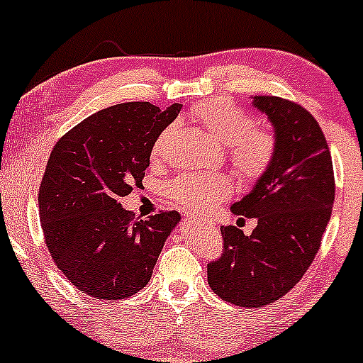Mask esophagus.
Wrapping results in <instances>:
<instances>
[{
  "label": "esophagus",
  "mask_w": 363,
  "mask_h": 363,
  "mask_svg": "<svg viewBox=\"0 0 363 363\" xmlns=\"http://www.w3.org/2000/svg\"><path fill=\"white\" fill-rule=\"evenodd\" d=\"M191 220H193V217H189V215H186V217H184V222H191Z\"/></svg>",
  "instance_id": "34e87169"
}]
</instances>
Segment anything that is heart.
Listing matches in <instances>:
<instances>
[{"instance_id": "heart-1", "label": "heart", "mask_w": 363, "mask_h": 363, "mask_svg": "<svg viewBox=\"0 0 363 363\" xmlns=\"http://www.w3.org/2000/svg\"><path fill=\"white\" fill-rule=\"evenodd\" d=\"M193 117L205 127L215 141L227 146L236 172L246 181H257L272 165L276 157V139L265 130L255 129L253 117L233 103L213 99L193 108ZM174 125L163 129L153 143L151 157L160 158L169 146ZM165 194L181 208L205 213L230 194V182L224 175L181 174L165 186Z\"/></svg>"}]
</instances>
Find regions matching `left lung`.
Returning a JSON list of instances; mask_svg holds the SVG:
<instances>
[{"label":"left lung","mask_w":363,"mask_h":363,"mask_svg":"<svg viewBox=\"0 0 363 363\" xmlns=\"http://www.w3.org/2000/svg\"><path fill=\"white\" fill-rule=\"evenodd\" d=\"M253 106L272 123L276 157L230 210L257 218V227L250 236L220 227L224 255L206 265V276L224 301L260 308L291 291L312 265L333 212L334 172L310 111L277 96H255Z\"/></svg>","instance_id":"left-lung-1"}]
</instances>
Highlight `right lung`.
I'll return each instance as SVG.
<instances>
[{"instance_id": "add662e5", "label": "right lung", "mask_w": 363, "mask_h": 363, "mask_svg": "<svg viewBox=\"0 0 363 363\" xmlns=\"http://www.w3.org/2000/svg\"><path fill=\"white\" fill-rule=\"evenodd\" d=\"M182 106L130 101L99 110L55 145L39 188V218L53 262L98 300H123L150 282L179 212L134 220L122 196L141 184L153 143Z\"/></svg>"}]
</instances>
